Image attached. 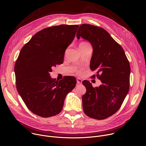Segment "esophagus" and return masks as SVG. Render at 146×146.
Masks as SVG:
<instances>
[{
	"instance_id": "34e87169",
	"label": "esophagus",
	"mask_w": 146,
	"mask_h": 146,
	"mask_svg": "<svg viewBox=\"0 0 146 146\" xmlns=\"http://www.w3.org/2000/svg\"><path fill=\"white\" fill-rule=\"evenodd\" d=\"M76 80H77V84H82V80L81 79H80V78H77Z\"/></svg>"
}]
</instances>
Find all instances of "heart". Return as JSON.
<instances>
[{
    "instance_id": "1",
    "label": "heart",
    "mask_w": 146,
    "mask_h": 146,
    "mask_svg": "<svg viewBox=\"0 0 146 146\" xmlns=\"http://www.w3.org/2000/svg\"><path fill=\"white\" fill-rule=\"evenodd\" d=\"M88 44H87V43H86V42H82V43H81L80 44V45H79V47H82V46H87V45H88ZM78 74H80V72H78Z\"/></svg>"
}]
</instances>
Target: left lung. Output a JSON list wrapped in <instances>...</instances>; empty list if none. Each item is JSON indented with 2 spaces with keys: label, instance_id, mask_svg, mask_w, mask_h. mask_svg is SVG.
Returning a JSON list of instances; mask_svg holds the SVG:
<instances>
[{
  "label": "left lung",
  "instance_id": "1",
  "mask_svg": "<svg viewBox=\"0 0 146 146\" xmlns=\"http://www.w3.org/2000/svg\"><path fill=\"white\" fill-rule=\"evenodd\" d=\"M76 36L92 45L90 69L96 71L102 82L99 87L94 88L90 81H82L87 90L82 96L83 110L91 118L104 119L119 110L129 91V61L121 46L102 28L82 24Z\"/></svg>",
  "mask_w": 146,
  "mask_h": 146
}]
</instances>
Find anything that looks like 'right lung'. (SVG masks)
<instances>
[{"instance_id": "1", "label": "right lung", "mask_w": 146, "mask_h": 146, "mask_svg": "<svg viewBox=\"0 0 146 146\" xmlns=\"http://www.w3.org/2000/svg\"><path fill=\"white\" fill-rule=\"evenodd\" d=\"M79 25H60L36 33L24 46L16 60L14 72L18 94L34 114L50 117L59 114L76 79L66 76L52 78V68L64 62L65 52Z\"/></svg>"}]
</instances>
